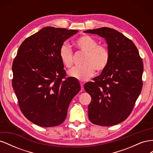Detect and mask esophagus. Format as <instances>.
<instances>
[{
	"instance_id": "34e87169",
	"label": "esophagus",
	"mask_w": 153,
	"mask_h": 153,
	"mask_svg": "<svg viewBox=\"0 0 153 153\" xmlns=\"http://www.w3.org/2000/svg\"><path fill=\"white\" fill-rule=\"evenodd\" d=\"M80 86H81V90L82 91L84 90V84H83V83L80 82Z\"/></svg>"
}]
</instances>
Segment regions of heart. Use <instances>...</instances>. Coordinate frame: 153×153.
<instances>
[{"mask_svg":"<svg viewBox=\"0 0 153 153\" xmlns=\"http://www.w3.org/2000/svg\"><path fill=\"white\" fill-rule=\"evenodd\" d=\"M98 44V41L88 35L82 36L75 41L76 47L85 55L83 61L84 66L75 67L69 70V76L80 81H86L94 75L96 69L98 72L105 70L110 62V52L105 46ZM59 56L66 68H69L73 66V52L66 44L61 47Z\"/></svg>","mask_w":153,"mask_h":153,"instance_id":"obj_1","label":"heart"}]
</instances>
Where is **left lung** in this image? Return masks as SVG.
Listing matches in <instances>:
<instances>
[{
  "label": "left lung",
  "mask_w": 153,
  "mask_h": 153,
  "mask_svg": "<svg viewBox=\"0 0 153 153\" xmlns=\"http://www.w3.org/2000/svg\"><path fill=\"white\" fill-rule=\"evenodd\" d=\"M84 32L105 38L110 55L101 75L84 84L91 97L88 116L94 124L114 126L128 118L140 94L142 59L133 41L116 30L101 27Z\"/></svg>",
  "instance_id": "1"
}]
</instances>
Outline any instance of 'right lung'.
Returning a JSON list of instances; mask_svg holds the SVG:
<instances>
[{"label": "right lung", "instance_id": "add662e5", "mask_svg": "<svg viewBox=\"0 0 153 153\" xmlns=\"http://www.w3.org/2000/svg\"><path fill=\"white\" fill-rule=\"evenodd\" d=\"M44 27L20 46L12 66V86L24 116L38 126L52 127L66 119L68 106L80 90L75 78L66 77L59 50L77 33Z\"/></svg>", "mask_w": 153, "mask_h": 153}]
</instances>
